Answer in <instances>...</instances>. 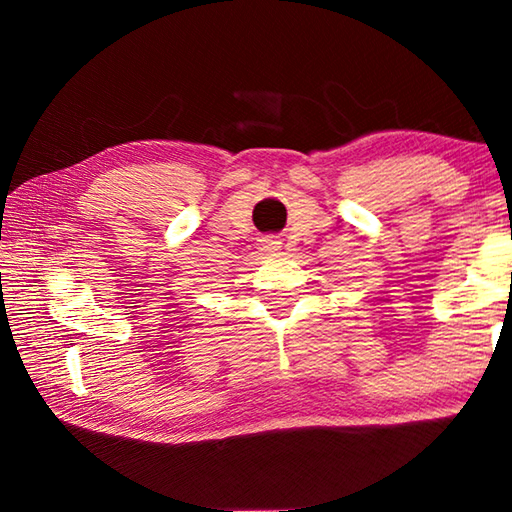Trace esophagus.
I'll list each match as a JSON object with an SVG mask.
<instances>
[{
    "mask_svg": "<svg viewBox=\"0 0 512 512\" xmlns=\"http://www.w3.org/2000/svg\"><path fill=\"white\" fill-rule=\"evenodd\" d=\"M264 248H266V250H271V253H273V250L280 248V241H275V239H266V241H264Z\"/></svg>",
    "mask_w": 512,
    "mask_h": 512,
    "instance_id": "1",
    "label": "esophagus"
}]
</instances>
